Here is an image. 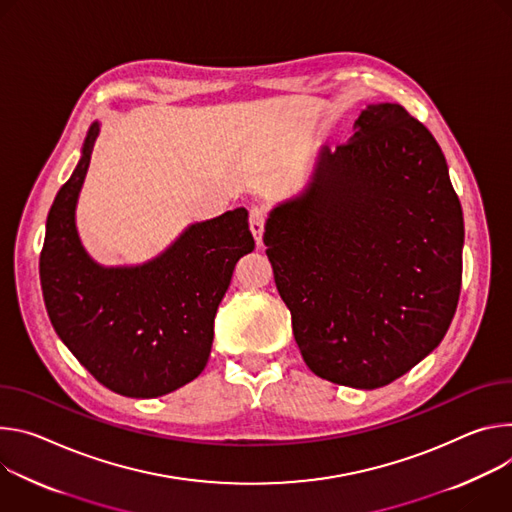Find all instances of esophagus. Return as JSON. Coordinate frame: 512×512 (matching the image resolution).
<instances>
[{
    "instance_id": "1",
    "label": "esophagus",
    "mask_w": 512,
    "mask_h": 512,
    "mask_svg": "<svg viewBox=\"0 0 512 512\" xmlns=\"http://www.w3.org/2000/svg\"><path fill=\"white\" fill-rule=\"evenodd\" d=\"M266 209L262 205H254L250 209V232L258 246H262V234H264V223H266Z\"/></svg>"
}]
</instances>
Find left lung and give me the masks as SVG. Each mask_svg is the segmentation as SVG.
Here are the masks:
<instances>
[{"label": "left lung", "instance_id": "8db88e82", "mask_svg": "<svg viewBox=\"0 0 512 512\" xmlns=\"http://www.w3.org/2000/svg\"><path fill=\"white\" fill-rule=\"evenodd\" d=\"M264 227L266 256L313 374L401 378L439 344L462 287L464 217L445 156L399 103L368 105Z\"/></svg>", "mask_w": 512, "mask_h": 512}]
</instances>
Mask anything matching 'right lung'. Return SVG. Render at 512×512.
<instances>
[{
  "instance_id": "right-lung-1",
  "label": "right lung",
  "mask_w": 512,
  "mask_h": 512,
  "mask_svg": "<svg viewBox=\"0 0 512 512\" xmlns=\"http://www.w3.org/2000/svg\"><path fill=\"white\" fill-rule=\"evenodd\" d=\"M97 134L93 122L77 168L48 211L40 252L44 305L54 331L97 382L132 399H154L203 372L217 307L254 238L248 211L238 207L189 225L144 264H97L75 223Z\"/></svg>"
}]
</instances>
